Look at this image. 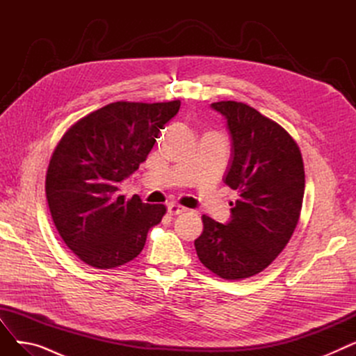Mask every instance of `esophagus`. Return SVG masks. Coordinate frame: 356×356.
Segmentation results:
<instances>
[{"label": "esophagus", "instance_id": "1", "mask_svg": "<svg viewBox=\"0 0 356 356\" xmlns=\"http://www.w3.org/2000/svg\"><path fill=\"white\" fill-rule=\"evenodd\" d=\"M167 212H168V213H170L172 216H175V215H180V213H184V212H188V209H186V208H183V207H180V204L172 203V204H168V207H167Z\"/></svg>", "mask_w": 356, "mask_h": 356}]
</instances>
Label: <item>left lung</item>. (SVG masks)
<instances>
[{"mask_svg":"<svg viewBox=\"0 0 356 356\" xmlns=\"http://www.w3.org/2000/svg\"><path fill=\"white\" fill-rule=\"evenodd\" d=\"M227 120L231 160L223 176L238 192L231 219L203 215L195 241L200 263L225 280H242L267 268L284 250L300 218L303 159L287 131L242 102L211 105Z\"/></svg>","mask_w":356,"mask_h":356,"instance_id":"left-lung-1","label":"left lung"}]
</instances>
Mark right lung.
Instances as JSON below:
<instances>
[{
  "instance_id": "1",
  "label": "right lung",
  "mask_w": 356,
  "mask_h": 356,
  "mask_svg": "<svg viewBox=\"0 0 356 356\" xmlns=\"http://www.w3.org/2000/svg\"><path fill=\"white\" fill-rule=\"evenodd\" d=\"M180 101L109 104L72 125L50 159L49 209L65 244L83 263L115 268L144 248L164 204L120 195V183L145 161Z\"/></svg>"
}]
</instances>
